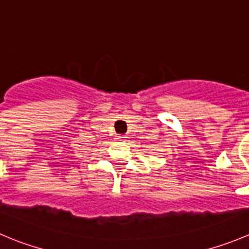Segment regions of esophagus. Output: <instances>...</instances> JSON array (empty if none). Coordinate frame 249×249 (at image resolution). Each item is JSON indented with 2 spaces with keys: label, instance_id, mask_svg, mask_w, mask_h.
Segmentation results:
<instances>
[{
  "label": "esophagus",
  "instance_id": "34e87169",
  "mask_svg": "<svg viewBox=\"0 0 249 249\" xmlns=\"http://www.w3.org/2000/svg\"><path fill=\"white\" fill-rule=\"evenodd\" d=\"M118 139H119V140H125V139H126V136H125V135H120V136H118Z\"/></svg>",
  "mask_w": 249,
  "mask_h": 249
}]
</instances>
